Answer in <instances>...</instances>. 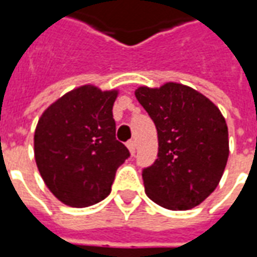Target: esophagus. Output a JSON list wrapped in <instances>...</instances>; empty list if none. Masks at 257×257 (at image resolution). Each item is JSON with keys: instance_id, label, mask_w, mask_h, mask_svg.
<instances>
[{"instance_id": "obj_1", "label": "esophagus", "mask_w": 257, "mask_h": 257, "mask_svg": "<svg viewBox=\"0 0 257 257\" xmlns=\"http://www.w3.org/2000/svg\"><path fill=\"white\" fill-rule=\"evenodd\" d=\"M126 146H128L131 154H132V156H135V153H136V142H135V140H129L128 143H126Z\"/></svg>"}]
</instances>
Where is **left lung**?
<instances>
[{
  "label": "left lung",
  "instance_id": "left-lung-1",
  "mask_svg": "<svg viewBox=\"0 0 257 257\" xmlns=\"http://www.w3.org/2000/svg\"><path fill=\"white\" fill-rule=\"evenodd\" d=\"M135 96L154 121L158 158L143 171L147 197L187 210L215 191L228 160V129L213 101L178 82L139 86Z\"/></svg>",
  "mask_w": 257,
  "mask_h": 257
}]
</instances>
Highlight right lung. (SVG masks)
Instances as JSON below:
<instances>
[{
	"label": "right lung",
	"mask_w": 257,
	"mask_h": 257,
	"mask_svg": "<svg viewBox=\"0 0 257 257\" xmlns=\"http://www.w3.org/2000/svg\"><path fill=\"white\" fill-rule=\"evenodd\" d=\"M117 96L118 89L82 85L53 101L38 119L37 168L64 205L86 208L106 198L118 167L129 157L115 139L112 106Z\"/></svg>",
	"instance_id": "1"
}]
</instances>
